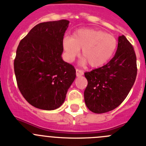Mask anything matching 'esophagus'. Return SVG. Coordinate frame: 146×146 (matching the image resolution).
Returning a JSON list of instances; mask_svg holds the SVG:
<instances>
[{
  "label": "esophagus",
  "instance_id": "34e87169",
  "mask_svg": "<svg viewBox=\"0 0 146 146\" xmlns=\"http://www.w3.org/2000/svg\"><path fill=\"white\" fill-rule=\"evenodd\" d=\"M76 73L77 76H82L84 74V72L82 70L77 68V69H76Z\"/></svg>",
  "mask_w": 146,
  "mask_h": 146
}]
</instances>
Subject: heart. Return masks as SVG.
Returning <instances> with one entry per match:
<instances>
[{
  "label": "heart",
  "instance_id": "1",
  "mask_svg": "<svg viewBox=\"0 0 146 146\" xmlns=\"http://www.w3.org/2000/svg\"><path fill=\"white\" fill-rule=\"evenodd\" d=\"M64 57L72 62L82 50L84 62L92 68H99L108 62L117 48V40L111 34L95 29H80L72 37L65 36L62 40Z\"/></svg>",
  "mask_w": 146,
  "mask_h": 146
}]
</instances>
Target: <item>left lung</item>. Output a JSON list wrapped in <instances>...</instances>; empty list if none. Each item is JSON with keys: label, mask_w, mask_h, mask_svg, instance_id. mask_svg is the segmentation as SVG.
Listing matches in <instances>:
<instances>
[{"label": "left lung", "mask_w": 146, "mask_h": 146, "mask_svg": "<svg viewBox=\"0 0 146 146\" xmlns=\"http://www.w3.org/2000/svg\"><path fill=\"white\" fill-rule=\"evenodd\" d=\"M137 72L134 48L126 36H120L114 57L101 68L84 73L88 82L84 93L87 108L100 114L117 107L134 85Z\"/></svg>", "instance_id": "1"}]
</instances>
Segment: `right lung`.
<instances>
[{
    "mask_svg": "<svg viewBox=\"0 0 146 146\" xmlns=\"http://www.w3.org/2000/svg\"><path fill=\"white\" fill-rule=\"evenodd\" d=\"M68 24L67 20L37 24L17 47L14 61L17 87L36 108H59L76 76L74 67L62 59Z\"/></svg>",
    "mask_w": 146,
    "mask_h": 146,
    "instance_id": "obj_1",
    "label": "right lung"
}]
</instances>
